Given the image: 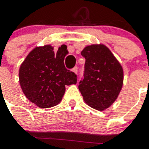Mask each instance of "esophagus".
I'll use <instances>...</instances> for the list:
<instances>
[{
	"label": "esophagus",
	"instance_id": "esophagus-1",
	"mask_svg": "<svg viewBox=\"0 0 149 149\" xmlns=\"http://www.w3.org/2000/svg\"><path fill=\"white\" fill-rule=\"evenodd\" d=\"M72 72L77 74V72H78V68H77V66H75V67L72 69Z\"/></svg>",
	"mask_w": 149,
	"mask_h": 149
}]
</instances>
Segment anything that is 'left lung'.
Masks as SVG:
<instances>
[{
	"mask_svg": "<svg viewBox=\"0 0 149 149\" xmlns=\"http://www.w3.org/2000/svg\"><path fill=\"white\" fill-rule=\"evenodd\" d=\"M81 55L86 62L79 90L87 105L103 111L115 102L122 89L123 68L104 44L87 45Z\"/></svg>",
	"mask_w": 149,
	"mask_h": 149,
	"instance_id": "obj_1",
	"label": "left lung"
}]
</instances>
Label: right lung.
I'll return each instance as SVG.
<instances>
[{"instance_id":"add662e5","label":"right lung","mask_w":149,"mask_h":149,"mask_svg":"<svg viewBox=\"0 0 149 149\" xmlns=\"http://www.w3.org/2000/svg\"><path fill=\"white\" fill-rule=\"evenodd\" d=\"M51 45L31 50L21 64L19 83L28 99L40 108L56 106L62 100L65 86L77 84V75L65 69V46L55 53Z\"/></svg>"}]
</instances>
